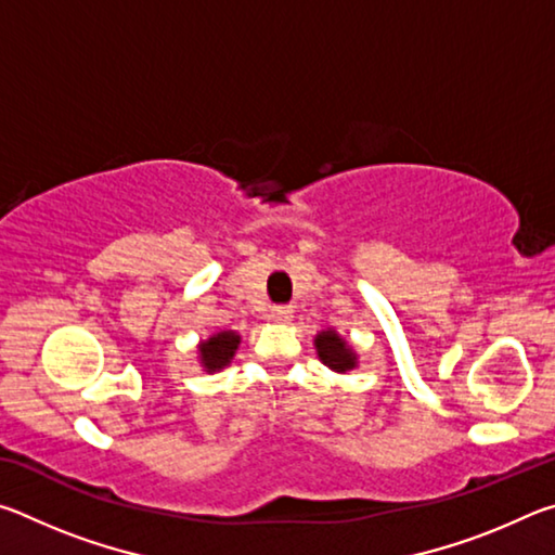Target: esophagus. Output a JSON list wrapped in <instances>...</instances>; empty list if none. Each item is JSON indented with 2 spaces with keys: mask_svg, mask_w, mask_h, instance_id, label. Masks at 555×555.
<instances>
[{
  "mask_svg": "<svg viewBox=\"0 0 555 555\" xmlns=\"http://www.w3.org/2000/svg\"><path fill=\"white\" fill-rule=\"evenodd\" d=\"M271 318H274V321H279V323H286V321H291V318H294V308H291V306H274V308H271Z\"/></svg>",
  "mask_w": 555,
  "mask_h": 555,
  "instance_id": "esophagus-1",
  "label": "esophagus"
}]
</instances>
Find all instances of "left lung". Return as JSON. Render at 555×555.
Instances as JSON below:
<instances>
[{"label": "left lung", "instance_id": "obj_1", "mask_svg": "<svg viewBox=\"0 0 555 555\" xmlns=\"http://www.w3.org/2000/svg\"><path fill=\"white\" fill-rule=\"evenodd\" d=\"M315 352L321 357L325 367H331L333 372L345 374L357 367L354 350L347 345L345 337L333 331V327H327V331H321L315 335Z\"/></svg>", "mask_w": 555, "mask_h": 555}]
</instances>
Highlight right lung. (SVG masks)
<instances>
[{"instance_id":"obj_1","label":"right lung","mask_w":555,"mask_h":555,"mask_svg":"<svg viewBox=\"0 0 555 555\" xmlns=\"http://www.w3.org/2000/svg\"><path fill=\"white\" fill-rule=\"evenodd\" d=\"M240 343H242V337L234 331H220V333H215L212 337H208V340H203L198 345L203 370L212 374V372H220V370L228 367V364L232 362L234 352H237Z\"/></svg>"}]
</instances>
